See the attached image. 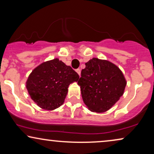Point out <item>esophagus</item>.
I'll use <instances>...</instances> for the list:
<instances>
[{
  "label": "esophagus",
  "mask_w": 154,
  "mask_h": 154,
  "mask_svg": "<svg viewBox=\"0 0 154 154\" xmlns=\"http://www.w3.org/2000/svg\"><path fill=\"white\" fill-rule=\"evenodd\" d=\"M75 71H76L78 74H79V75H81V69H75Z\"/></svg>",
  "instance_id": "1"
}]
</instances>
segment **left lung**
<instances>
[{
    "instance_id": "obj_1",
    "label": "left lung",
    "mask_w": 154,
    "mask_h": 154,
    "mask_svg": "<svg viewBox=\"0 0 154 154\" xmlns=\"http://www.w3.org/2000/svg\"><path fill=\"white\" fill-rule=\"evenodd\" d=\"M78 84L88 109L102 113L111 108L123 95L126 81L121 71L113 63L93 58L85 63Z\"/></svg>"
}]
</instances>
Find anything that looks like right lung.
I'll list each match as a JSON object with an SVG mask.
<instances>
[{
	"instance_id": "obj_1",
	"label": "right lung",
	"mask_w": 154,
	"mask_h": 154,
	"mask_svg": "<svg viewBox=\"0 0 154 154\" xmlns=\"http://www.w3.org/2000/svg\"><path fill=\"white\" fill-rule=\"evenodd\" d=\"M79 79V74L71 66L54 59L33 69L26 81V88L38 106L53 110L64 103L69 85Z\"/></svg>"
}]
</instances>
